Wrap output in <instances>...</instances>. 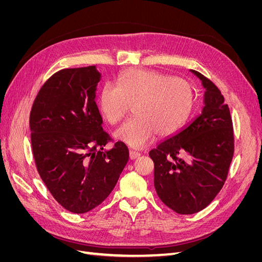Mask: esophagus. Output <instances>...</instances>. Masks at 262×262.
Masks as SVG:
<instances>
[{"label":"esophagus","instance_id":"1","mask_svg":"<svg viewBox=\"0 0 262 262\" xmlns=\"http://www.w3.org/2000/svg\"><path fill=\"white\" fill-rule=\"evenodd\" d=\"M141 154L139 152H136V150H130L129 152V156H130V160H136L138 158Z\"/></svg>","mask_w":262,"mask_h":262}]
</instances>
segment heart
<instances>
[{"mask_svg": "<svg viewBox=\"0 0 262 262\" xmlns=\"http://www.w3.org/2000/svg\"><path fill=\"white\" fill-rule=\"evenodd\" d=\"M194 94L184 78L156 71L129 69L117 86L106 83L98 95V109L110 124L120 122L134 106L137 117L119 128L115 137L133 148H143L158 137H168L184 125L192 112Z\"/></svg>", "mask_w": 262, "mask_h": 262, "instance_id": "b5f03b06", "label": "heart"}]
</instances>
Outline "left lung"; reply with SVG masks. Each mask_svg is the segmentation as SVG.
Returning a JSON list of instances; mask_svg holds the SVG:
<instances>
[{"label":"left lung","instance_id":"left-lung-1","mask_svg":"<svg viewBox=\"0 0 262 262\" xmlns=\"http://www.w3.org/2000/svg\"><path fill=\"white\" fill-rule=\"evenodd\" d=\"M191 72L205 89L201 114L149 150L156 193L178 214L208 207L223 188L234 155L233 122L223 95L208 77Z\"/></svg>","mask_w":262,"mask_h":262}]
</instances>
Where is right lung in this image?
<instances>
[{
	"label": "right lung",
	"instance_id": "add662e5",
	"mask_svg": "<svg viewBox=\"0 0 262 262\" xmlns=\"http://www.w3.org/2000/svg\"><path fill=\"white\" fill-rule=\"evenodd\" d=\"M100 77L94 66L59 71L38 92L29 117L39 175L57 202L76 214L106 199L129 160L121 141L104 150L112 138L95 101Z\"/></svg>",
	"mask_w": 262,
	"mask_h": 262
}]
</instances>
